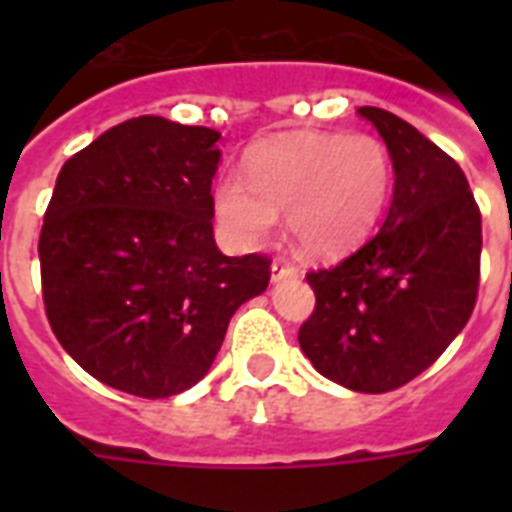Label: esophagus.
Wrapping results in <instances>:
<instances>
[{
	"mask_svg": "<svg viewBox=\"0 0 512 512\" xmlns=\"http://www.w3.org/2000/svg\"><path fill=\"white\" fill-rule=\"evenodd\" d=\"M297 276V268L295 265L284 263V260H276V263L271 265V281L276 284V281H284V279H295Z\"/></svg>",
	"mask_w": 512,
	"mask_h": 512,
	"instance_id": "1",
	"label": "esophagus"
}]
</instances>
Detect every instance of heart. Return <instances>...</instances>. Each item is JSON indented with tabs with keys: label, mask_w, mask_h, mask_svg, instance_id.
<instances>
[{
	"label": "heart",
	"mask_w": 512,
	"mask_h": 512,
	"mask_svg": "<svg viewBox=\"0 0 512 512\" xmlns=\"http://www.w3.org/2000/svg\"><path fill=\"white\" fill-rule=\"evenodd\" d=\"M244 175L225 172L215 183V212L231 236L255 244L284 212L297 247L327 260L372 233L388 204L393 164L372 135L295 132L252 148Z\"/></svg>",
	"instance_id": "heart-1"
}]
</instances>
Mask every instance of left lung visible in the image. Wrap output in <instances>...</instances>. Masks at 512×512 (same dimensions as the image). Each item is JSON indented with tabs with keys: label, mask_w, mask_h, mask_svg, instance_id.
Returning <instances> with one entry per match:
<instances>
[{
	"label": "left lung",
	"mask_w": 512,
	"mask_h": 512,
	"mask_svg": "<svg viewBox=\"0 0 512 512\" xmlns=\"http://www.w3.org/2000/svg\"><path fill=\"white\" fill-rule=\"evenodd\" d=\"M393 162L385 223L342 263L311 271L316 311L300 348L358 393L401 388L468 324L481 273V212L452 156L390 111L364 106Z\"/></svg>",
	"instance_id": "8db88e82"
}]
</instances>
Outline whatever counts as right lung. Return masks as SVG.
I'll return each instance as SVG.
<instances>
[{
    "label": "right lung",
    "mask_w": 512,
    "mask_h": 512,
    "mask_svg": "<svg viewBox=\"0 0 512 512\" xmlns=\"http://www.w3.org/2000/svg\"><path fill=\"white\" fill-rule=\"evenodd\" d=\"M220 132L164 116L116 124L63 164L39 236L42 295L66 353L95 380L170 398L209 372L228 321L271 260L215 244Z\"/></svg>",
    "instance_id": "1"
}]
</instances>
